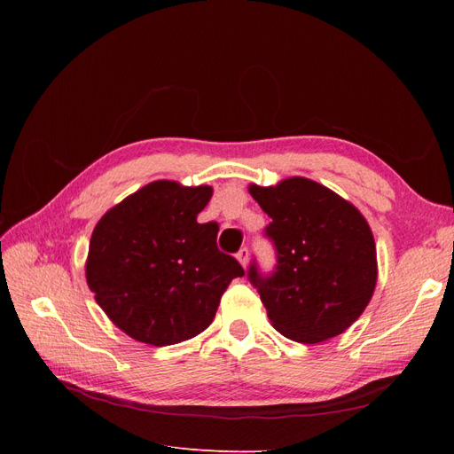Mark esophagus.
<instances>
[{
	"label": "esophagus",
	"instance_id": "esophagus-1",
	"mask_svg": "<svg viewBox=\"0 0 454 454\" xmlns=\"http://www.w3.org/2000/svg\"><path fill=\"white\" fill-rule=\"evenodd\" d=\"M237 257H239V261L242 263V267L248 265V259H250V252H248V248H246V246H244V248H240V250H239V254H237Z\"/></svg>",
	"mask_w": 454,
	"mask_h": 454
}]
</instances>
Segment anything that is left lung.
Masks as SVG:
<instances>
[{"mask_svg":"<svg viewBox=\"0 0 454 454\" xmlns=\"http://www.w3.org/2000/svg\"><path fill=\"white\" fill-rule=\"evenodd\" d=\"M250 193L270 217L265 237L277 252L270 272H261L255 259L248 269L272 325L307 345L345 332L377 284V250L365 217L307 177L250 185Z\"/></svg>","mask_w":454,"mask_h":454,"instance_id":"obj_1","label":"left lung"}]
</instances>
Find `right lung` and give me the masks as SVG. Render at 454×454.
<instances>
[{
  "label": "right lung",
  "mask_w": 454,
  "mask_h": 454,
  "mask_svg": "<svg viewBox=\"0 0 454 454\" xmlns=\"http://www.w3.org/2000/svg\"><path fill=\"white\" fill-rule=\"evenodd\" d=\"M212 187L153 182L96 223L87 284L96 303L132 339L168 347L204 332L239 261L219 252L215 222L199 223Z\"/></svg>",
  "instance_id": "right-lung-1"
}]
</instances>
